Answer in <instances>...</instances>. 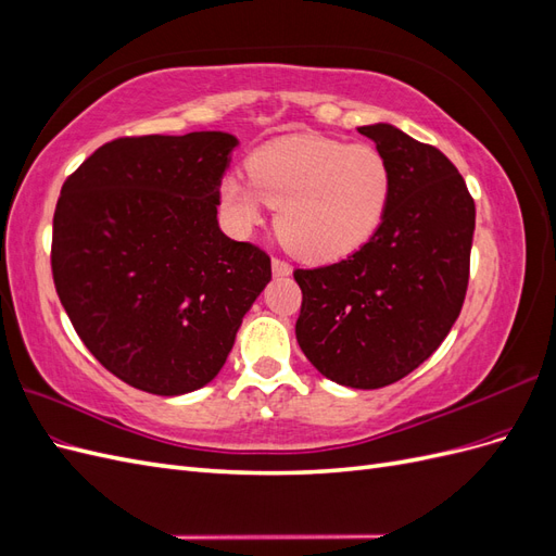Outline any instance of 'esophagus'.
I'll return each mask as SVG.
<instances>
[{"label": "esophagus", "instance_id": "1", "mask_svg": "<svg viewBox=\"0 0 556 556\" xmlns=\"http://www.w3.org/2000/svg\"><path fill=\"white\" fill-rule=\"evenodd\" d=\"M271 268H274V276H278V278L292 276V266H290L288 262H282V260H274V262H271Z\"/></svg>", "mask_w": 556, "mask_h": 556}]
</instances>
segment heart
<instances>
[{
	"label": "heart",
	"mask_w": 556,
	"mask_h": 556,
	"mask_svg": "<svg viewBox=\"0 0 556 556\" xmlns=\"http://www.w3.org/2000/svg\"><path fill=\"white\" fill-rule=\"evenodd\" d=\"M250 178L229 174L220 204L229 225L250 231L264 206L278 208L276 231L299 257H343L374 237L392 194V172L378 148L296 134L252 153Z\"/></svg>",
	"instance_id": "obj_1"
}]
</instances>
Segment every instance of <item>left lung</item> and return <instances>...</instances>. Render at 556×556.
Returning a JSON list of instances; mask_svg holds the SVG:
<instances>
[{
	"mask_svg": "<svg viewBox=\"0 0 556 556\" xmlns=\"http://www.w3.org/2000/svg\"><path fill=\"white\" fill-rule=\"evenodd\" d=\"M357 131L390 164V204L348 260L296 268V341L325 378L378 390L429 359L459 317L476 204L439 148L387 123Z\"/></svg>",
	"mask_w": 556,
	"mask_h": 556,
	"instance_id": "obj_1",
	"label": "left lung"
}]
</instances>
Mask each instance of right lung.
<instances>
[{"label":"right lung","instance_id":"add662e5","mask_svg":"<svg viewBox=\"0 0 556 556\" xmlns=\"http://www.w3.org/2000/svg\"><path fill=\"white\" fill-rule=\"evenodd\" d=\"M237 146L227 131L115 139L62 185L58 296L97 362L137 390L178 396L208 384L271 280L266 252L217 225Z\"/></svg>","mask_w":556,"mask_h":556}]
</instances>
